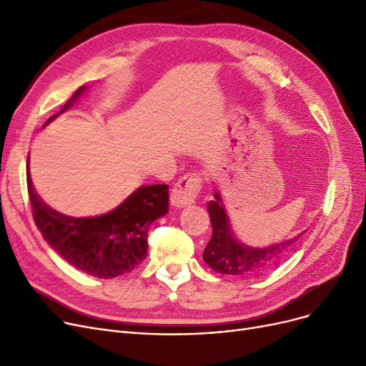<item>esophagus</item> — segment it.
Here are the masks:
<instances>
[{
  "mask_svg": "<svg viewBox=\"0 0 366 366\" xmlns=\"http://www.w3.org/2000/svg\"><path fill=\"white\" fill-rule=\"evenodd\" d=\"M202 188V179L194 175L182 177L170 193V202L175 207H184L196 202V197Z\"/></svg>",
  "mask_w": 366,
  "mask_h": 366,
  "instance_id": "1",
  "label": "esophagus"
}]
</instances>
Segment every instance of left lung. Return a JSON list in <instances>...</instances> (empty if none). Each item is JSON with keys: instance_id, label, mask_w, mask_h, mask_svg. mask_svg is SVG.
<instances>
[{"instance_id": "8db88e82", "label": "left lung", "mask_w": 366, "mask_h": 366, "mask_svg": "<svg viewBox=\"0 0 366 366\" xmlns=\"http://www.w3.org/2000/svg\"><path fill=\"white\" fill-rule=\"evenodd\" d=\"M214 194L215 199L210 200L207 206L210 222H212V237L204 247L203 259L219 274L249 277L265 273L286 257L302 234L300 233L290 240L264 247L243 244L234 236L221 194L218 191Z\"/></svg>"}]
</instances>
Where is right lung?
Returning a JSON list of instances; mask_svg holds the SVG:
<instances>
[{"mask_svg":"<svg viewBox=\"0 0 366 366\" xmlns=\"http://www.w3.org/2000/svg\"><path fill=\"white\" fill-rule=\"evenodd\" d=\"M86 90L87 86L76 90L46 124L71 109ZM26 182L34 221L43 239L71 265L101 279L117 277L137 268L148 254L149 225L169 212L166 184L139 187L108 214L75 218L56 212L38 196L31 181L29 163Z\"/></svg>","mask_w":366,"mask_h":366,"instance_id":"obj_1","label":"right lung"}]
</instances>
